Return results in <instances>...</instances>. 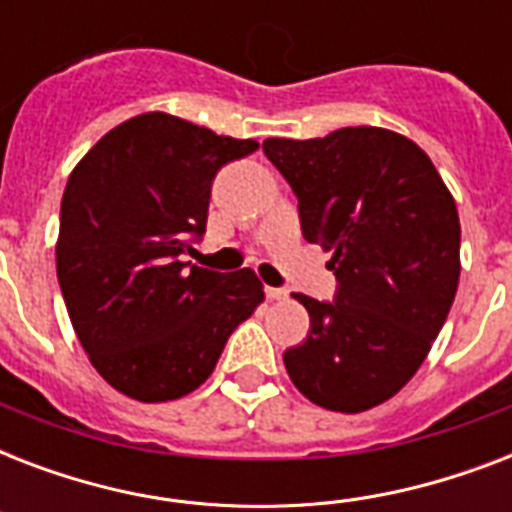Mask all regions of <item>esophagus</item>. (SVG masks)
<instances>
[{"instance_id":"esophagus-1","label":"esophagus","mask_w":512,"mask_h":512,"mask_svg":"<svg viewBox=\"0 0 512 512\" xmlns=\"http://www.w3.org/2000/svg\"><path fill=\"white\" fill-rule=\"evenodd\" d=\"M265 295H268V300H287L289 292L279 287H265Z\"/></svg>"}]
</instances>
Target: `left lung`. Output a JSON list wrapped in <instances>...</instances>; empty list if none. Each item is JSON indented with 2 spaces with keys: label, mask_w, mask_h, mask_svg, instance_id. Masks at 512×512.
Returning <instances> with one entry per match:
<instances>
[{
  "label": "left lung",
  "mask_w": 512,
  "mask_h": 512,
  "mask_svg": "<svg viewBox=\"0 0 512 512\" xmlns=\"http://www.w3.org/2000/svg\"><path fill=\"white\" fill-rule=\"evenodd\" d=\"M263 151L337 276L332 303L295 295L311 332L284 366L316 406L366 412L412 380L449 316L460 284L454 196L414 140L382 127L268 138Z\"/></svg>",
  "instance_id": "obj_1"
}]
</instances>
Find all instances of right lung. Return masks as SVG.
<instances>
[{
	"label": "right lung",
	"instance_id": "obj_1",
	"mask_svg": "<svg viewBox=\"0 0 512 512\" xmlns=\"http://www.w3.org/2000/svg\"><path fill=\"white\" fill-rule=\"evenodd\" d=\"M257 146L148 111L106 132L68 177L55 244L60 292L84 353L124 396H188L265 300L252 268L183 263L207 228L217 170Z\"/></svg>",
	"mask_w": 512,
	"mask_h": 512
}]
</instances>
